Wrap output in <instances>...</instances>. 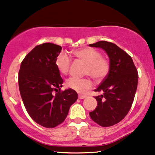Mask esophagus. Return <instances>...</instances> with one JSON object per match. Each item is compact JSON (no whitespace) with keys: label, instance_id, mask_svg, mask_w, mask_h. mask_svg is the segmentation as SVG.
<instances>
[{"label":"esophagus","instance_id":"obj_1","mask_svg":"<svg viewBox=\"0 0 155 155\" xmlns=\"http://www.w3.org/2000/svg\"><path fill=\"white\" fill-rule=\"evenodd\" d=\"M87 96H85V95H79V99H84V98H85Z\"/></svg>","mask_w":155,"mask_h":155}]
</instances>
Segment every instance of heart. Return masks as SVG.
Returning a JSON list of instances; mask_svg holds the SVG:
<instances>
[{
	"label": "heart",
	"instance_id": "b5f03b06",
	"mask_svg": "<svg viewBox=\"0 0 155 155\" xmlns=\"http://www.w3.org/2000/svg\"><path fill=\"white\" fill-rule=\"evenodd\" d=\"M73 54L78 59L87 64L85 75L91 76L96 81H103L107 76L110 70V61L101 56L99 51L87 47L76 49ZM55 65L60 74L67 75L71 69V60L67 54L61 53L56 58ZM66 85L78 93H84L91 89L93 82L90 78H70L66 81Z\"/></svg>",
	"mask_w": 155,
	"mask_h": 155
}]
</instances>
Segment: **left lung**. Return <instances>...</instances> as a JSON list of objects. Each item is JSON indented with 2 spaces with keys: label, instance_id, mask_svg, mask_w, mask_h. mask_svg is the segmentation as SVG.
Here are the masks:
<instances>
[{
  "label": "left lung",
  "instance_id": "left-lung-1",
  "mask_svg": "<svg viewBox=\"0 0 155 155\" xmlns=\"http://www.w3.org/2000/svg\"><path fill=\"white\" fill-rule=\"evenodd\" d=\"M101 48L110 58V70L95 90L101 92L96 96V108L90 113L93 121L101 127H111L125 118L133 103L138 74L132 57L113 42L99 41L89 45Z\"/></svg>",
  "mask_w": 155,
  "mask_h": 155
}]
</instances>
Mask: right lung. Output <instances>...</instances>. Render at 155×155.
Listing matches in <instances>:
<instances>
[{
    "label": "right lung",
    "instance_id": "right-lung-1",
    "mask_svg": "<svg viewBox=\"0 0 155 155\" xmlns=\"http://www.w3.org/2000/svg\"><path fill=\"white\" fill-rule=\"evenodd\" d=\"M62 47L50 42L37 45L20 64L18 84L26 111L38 124L54 128L67 117L77 100L72 89L61 91L63 79L55 65Z\"/></svg>",
    "mask_w": 155,
    "mask_h": 155
}]
</instances>
